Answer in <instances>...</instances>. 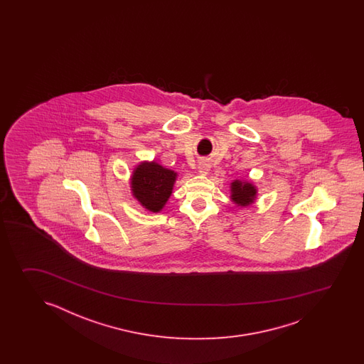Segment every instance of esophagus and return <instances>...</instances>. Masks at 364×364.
Instances as JSON below:
<instances>
[{"instance_id": "34e87169", "label": "esophagus", "mask_w": 364, "mask_h": 364, "mask_svg": "<svg viewBox=\"0 0 364 364\" xmlns=\"http://www.w3.org/2000/svg\"><path fill=\"white\" fill-rule=\"evenodd\" d=\"M209 171H210V165H209V163H207V161H201V163L199 164V166H198L199 174H201V176H207Z\"/></svg>"}]
</instances>
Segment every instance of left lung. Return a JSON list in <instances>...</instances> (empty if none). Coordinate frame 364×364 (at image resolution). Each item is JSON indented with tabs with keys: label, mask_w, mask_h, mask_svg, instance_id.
I'll return each mask as SVG.
<instances>
[{
	"label": "left lung",
	"mask_w": 364,
	"mask_h": 364,
	"mask_svg": "<svg viewBox=\"0 0 364 364\" xmlns=\"http://www.w3.org/2000/svg\"><path fill=\"white\" fill-rule=\"evenodd\" d=\"M230 199L240 208H247L257 199V187L252 181L234 179L230 183Z\"/></svg>",
	"instance_id": "1"
}]
</instances>
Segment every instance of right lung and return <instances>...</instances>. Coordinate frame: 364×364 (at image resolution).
<instances>
[{
  "label": "right lung",
  "instance_id": "add662e5",
  "mask_svg": "<svg viewBox=\"0 0 364 364\" xmlns=\"http://www.w3.org/2000/svg\"><path fill=\"white\" fill-rule=\"evenodd\" d=\"M177 178V171L165 168L155 160L141 161L132 169L130 177L132 196L143 208L159 213L169 200Z\"/></svg>",
  "mask_w": 364,
  "mask_h": 364
}]
</instances>
